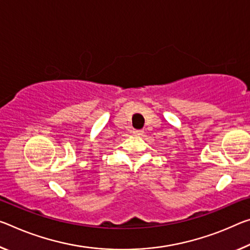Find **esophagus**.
<instances>
[{"label": "esophagus", "mask_w": 250, "mask_h": 250, "mask_svg": "<svg viewBox=\"0 0 250 250\" xmlns=\"http://www.w3.org/2000/svg\"><path fill=\"white\" fill-rule=\"evenodd\" d=\"M133 133L138 134V136H140V134L144 133V131H142V130H133Z\"/></svg>", "instance_id": "1"}]
</instances>
